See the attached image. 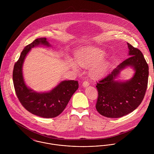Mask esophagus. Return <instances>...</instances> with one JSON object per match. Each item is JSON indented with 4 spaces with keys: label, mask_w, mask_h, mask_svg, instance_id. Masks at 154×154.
<instances>
[{
    "label": "esophagus",
    "mask_w": 154,
    "mask_h": 154,
    "mask_svg": "<svg viewBox=\"0 0 154 154\" xmlns=\"http://www.w3.org/2000/svg\"><path fill=\"white\" fill-rule=\"evenodd\" d=\"M89 85V82H88V81H84V82H83V84H82V85H83V87H88V85Z\"/></svg>",
    "instance_id": "34e87169"
}]
</instances>
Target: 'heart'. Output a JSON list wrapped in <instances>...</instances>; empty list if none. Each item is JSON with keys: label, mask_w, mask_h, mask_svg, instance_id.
<instances>
[{"label": "heart", "mask_w": 154, "mask_h": 154, "mask_svg": "<svg viewBox=\"0 0 154 154\" xmlns=\"http://www.w3.org/2000/svg\"><path fill=\"white\" fill-rule=\"evenodd\" d=\"M105 51L100 48L96 47H88L84 49L80 56L78 58V63L82 67H89L96 65L101 62L105 56ZM76 69V67L73 65ZM108 69L107 63H102L99 65L94 71V73L97 76L104 75Z\"/></svg>", "instance_id": "heart-1"}]
</instances>
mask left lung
Wrapping results in <instances>:
<instances>
[{
	"mask_svg": "<svg viewBox=\"0 0 154 154\" xmlns=\"http://www.w3.org/2000/svg\"><path fill=\"white\" fill-rule=\"evenodd\" d=\"M128 45L130 57L97 84L98 96L95 107L107 117L119 118L132 112L142 103L147 89L148 65L140 50L128 43ZM127 66H131L135 71L132 79L126 82L115 81L120 71Z\"/></svg>",
	"mask_w": 154,
	"mask_h": 154,
	"instance_id": "left-lung-1",
	"label": "left lung"
}]
</instances>
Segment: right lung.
<instances>
[{
    "mask_svg": "<svg viewBox=\"0 0 154 154\" xmlns=\"http://www.w3.org/2000/svg\"><path fill=\"white\" fill-rule=\"evenodd\" d=\"M40 44L50 46L46 38L35 40L22 50L13 70V82L17 97L22 106L31 113L44 118H53L66 108L72 95L78 89L77 81H64L48 92H37L25 85L22 75V65L31 48Z\"/></svg>",
    "mask_w": 154,
    "mask_h": 154,
    "instance_id": "add662e5",
    "label": "right lung"
}]
</instances>
